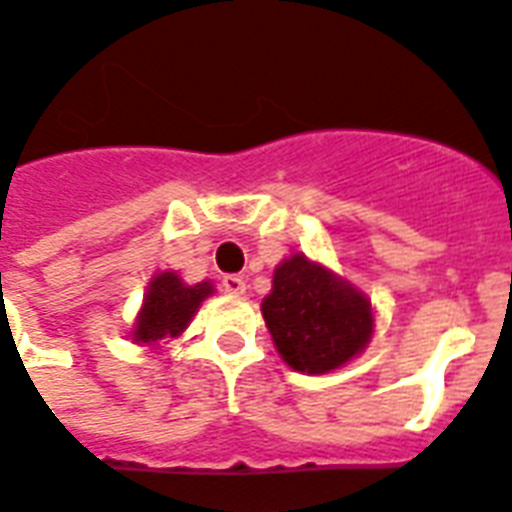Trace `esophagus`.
<instances>
[{
    "label": "esophagus",
    "mask_w": 512,
    "mask_h": 512,
    "mask_svg": "<svg viewBox=\"0 0 512 512\" xmlns=\"http://www.w3.org/2000/svg\"><path fill=\"white\" fill-rule=\"evenodd\" d=\"M220 286H223V292L228 294H244V289H247V284H244L242 276H236V273H228V276L220 278Z\"/></svg>",
    "instance_id": "obj_1"
}]
</instances>
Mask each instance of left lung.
Segmentation results:
<instances>
[{"instance_id": "1", "label": "left lung", "mask_w": 512, "mask_h": 512, "mask_svg": "<svg viewBox=\"0 0 512 512\" xmlns=\"http://www.w3.org/2000/svg\"><path fill=\"white\" fill-rule=\"evenodd\" d=\"M263 318L278 355L299 373L334 371L373 334L371 302L305 255L278 265Z\"/></svg>"}]
</instances>
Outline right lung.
Instances as JSON below:
<instances>
[{"instance_id":"right-lung-1","label":"right lung","mask_w":512,"mask_h":512,"mask_svg":"<svg viewBox=\"0 0 512 512\" xmlns=\"http://www.w3.org/2000/svg\"><path fill=\"white\" fill-rule=\"evenodd\" d=\"M207 294H213V286L207 281L197 286H186L170 270L155 276L149 284L147 297H144L139 321L134 326V342L155 344L165 336H178L189 326Z\"/></svg>"}]
</instances>
